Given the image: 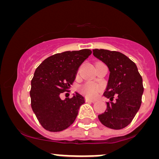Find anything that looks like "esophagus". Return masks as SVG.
<instances>
[{"label":"esophagus","mask_w":159,"mask_h":159,"mask_svg":"<svg viewBox=\"0 0 159 159\" xmlns=\"http://www.w3.org/2000/svg\"><path fill=\"white\" fill-rule=\"evenodd\" d=\"M85 101H86V102H96V100L90 99V98H85Z\"/></svg>","instance_id":"34e87169"}]
</instances>
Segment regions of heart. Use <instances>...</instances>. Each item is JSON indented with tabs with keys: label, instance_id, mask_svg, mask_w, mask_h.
<instances>
[{
	"label": "heart",
	"instance_id": "b5f03b06",
	"mask_svg": "<svg viewBox=\"0 0 159 159\" xmlns=\"http://www.w3.org/2000/svg\"><path fill=\"white\" fill-rule=\"evenodd\" d=\"M101 90L102 87L99 85L91 83V82L84 84L83 86H81V89H80L82 93L90 98H96Z\"/></svg>",
	"mask_w": 159,
	"mask_h": 159
}]
</instances>
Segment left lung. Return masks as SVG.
<instances>
[{"mask_svg":"<svg viewBox=\"0 0 159 159\" xmlns=\"http://www.w3.org/2000/svg\"><path fill=\"white\" fill-rule=\"evenodd\" d=\"M93 54L108 67L109 79L104 96L109 98L107 109L98 116L104 125L112 129L126 127L139 110L143 93V80L135 63L125 54L105 49ZM114 96L117 98L113 101Z\"/></svg>","mask_w":159,"mask_h":159,"instance_id":"1","label":"left lung"}]
</instances>
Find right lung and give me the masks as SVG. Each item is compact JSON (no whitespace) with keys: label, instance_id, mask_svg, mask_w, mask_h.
Returning <instances> with one entry per match:
<instances>
[{"label":"right lung","instance_id":"1","mask_svg":"<svg viewBox=\"0 0 159 159\" xmlns=\"http://www.w3.org/2000/svg\"><path fill=\"white\" fill-rule=\"evenodd\" d=\"M90 49L68 51L48 57L36 69L30 91L32 110L39 123L49 132H61L74 123L84 98L75 93L62 100L69 91L81 63L90 55Z\"/></svg>","mask_w":159,"mask_h":159}]
</instances>
